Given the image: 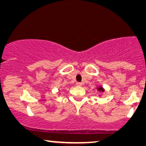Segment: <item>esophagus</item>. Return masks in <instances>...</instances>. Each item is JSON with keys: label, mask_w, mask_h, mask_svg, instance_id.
Returning <instances> with one entry per match:
<instances>
[{"label": "esophagus", "mask_w": 146, "mask_h": 146, "mask_svg": "<svg viewBox=\"0 0 146 146\" xmlns=\"http://www.w3.org/2000/svg\"><path fill=\"white\" fill-rule=\"evenodd\" d=\"M82 85V84L81 82H76V86H81Z\"/></svg>", "instance_id": "esophagus-1"}]
</instances>
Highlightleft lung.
I'll use <instances>...</instances> for the list:
<instances>
[{"label": "left lung", "instance_id": "1", "mask_svg": "<svg viewBox=\"0 0 146 146\" xmlns=\"http://www.w3.org/2000/svg\"><path fill=\"white\" fill-rule=\"evenodd\" d=\"M97 90H98V91H99V92H102V93H104L105 91V90H104V88L102 86H98V87H97ZM99 96H100V95H99Z\"/></svg>", "mask_w": 146, "mask_h": 146}]
</instances>
